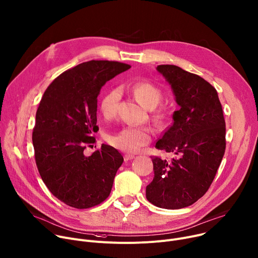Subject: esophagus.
<instances>
[{"instance_id":"1","label":"esophagus","mask_w":258,"mask_h":258,"mask_svg":"<svg viewBox=\"0 0 258 258\" xmlns=\"http://www.w3.org/2000/svg\"><path fill=\"white\" fill-rule=\"evenodd\" d=\"M133 158H135V156H134L133 154H125V155H124V160H125V161L132 160Z\"/></svg>"}]
</instances>
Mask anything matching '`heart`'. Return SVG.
<instances>
[{"label": "heart", "instance_id": "b5f03b06", "mask_svg": "<svg viewBox=\"0 0 258 258\" xmlns=\"http://www.w3.org/2000/svg\"><path fill=\"white\" fill-rule=\"evenodd\" d=\"M135 98L145 108L154 109L161 100L160 89L150 82H138L131 87ZM120 100L118 88L108 91L100 102V110L105 118H112L116 114ZM151 131L144 126H125L108 137V142L115 148L127 153H136L151 141Z\"/></svg>", "mask_w": 258, "mask_h": 258}]
</instances>
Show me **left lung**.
<instances>
[{"instance_id": "left-lung-1", "label": "left lung", "mask_w": 258, "mask_h": 258, "mask_svg": "<svg viewBox=\"0 0 258 258\" xmlns=\"http://www.w3.org/2000/svg\"><path fill=\"white\" fill-rule=\"evenodd\" d=\"M156 70L171 85L180 109L155 144L175 157H152L154 177L146 198L159 208L181 209L201 199L213 182L225 151V121L218 93L209 82L174 64Z\"/></svg>"}]
</instances>
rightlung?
Returning <instances> with one entry per match:
<instances>
[{
    "label": "right lung",
    "mask_w": 258,
    "mask_h": 258,
    "mask_svg": "<svg viewBox=\"0 0 258 258\" xmlns=\"http://www.w3.org/2000/svg\"><path fill=\"white\" fill-rule=\"evenodd\" d=\"M130 68L118 61H85L55 78L42 97L33 132L37 168L50 192L70 207L91 208L111 192L122 155L105 144L89 156L84 149L96 142L101 88Z\"/></svg>",
    "instance_id": "obj_1"
}]
</instances>
